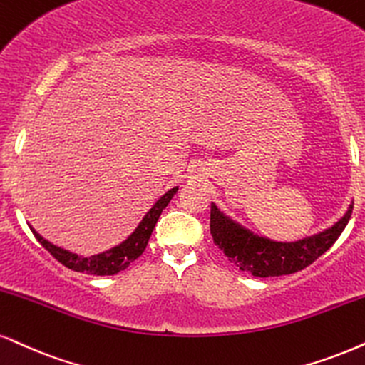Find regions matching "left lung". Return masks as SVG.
I'll use <instances>...</instances> for the list:
<instances>
[{"instance_id":"obj_1","label":"left lung","mask_w":365,"mask_h":365,"mask_svg":"<svg viewBox=\"0 0 365 365\" xmlns=\"http://www.w3.org/2000/svg\"><path fill=\"white\" fill-rule=\"evenodd\" d=\"M352 208L354 205H350L345 217L328 230L292 244L252 235L250 232L225 218L215 205H211L210 230L215 245H218L240 271L250 272L255 277H277L303 271L325 254L347 227Z\"/></svg>"}]
</instances>
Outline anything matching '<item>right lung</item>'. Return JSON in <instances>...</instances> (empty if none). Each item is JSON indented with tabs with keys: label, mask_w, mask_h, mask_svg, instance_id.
<instances>
[{
	"label": "right lung",
	"mask_w": 365,
	"mask_h": 365,
	"mask_svg": "<svg viewBox=\"0 0 365 365\" xmlns=\"http://www.w3.org/2000/svg\"><path fill=\"white\" fill-rule=\"evenodd\" d=\"M175 191H178V187H173V190L165 192V195L152 206V210L145 215V218L142 220L140 225H138L137 230H135L123 244L116 245L108 252H103V254L91 255V257H81V255H76L73 252H67L64 249H61V247L52 245L51 242H47L45 238L40 237L34 228H30V230L34 232L35 238H37L40 244L51 252L52 257L57 259L58 262L66 265V267L73 269L76 272L93 274V276H113L116 272L125 271L135 259L140 257L142 252L145 250L148 238L152 235V230H154L162 210L169 205V201L173 200Z\"/></svg>",
	"instance_id": "obj_1"
}]
</instances>
